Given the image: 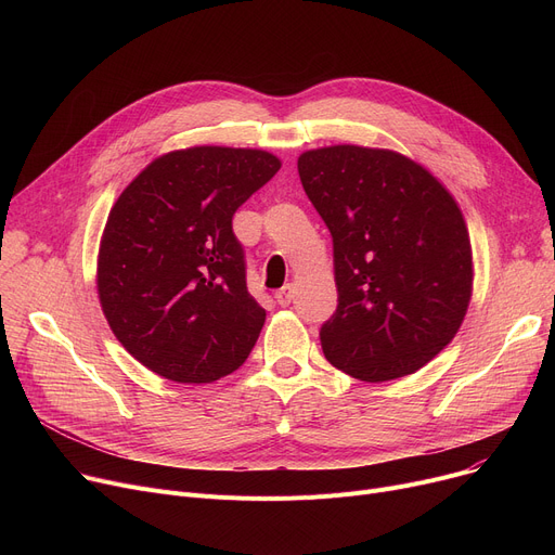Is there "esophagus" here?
<instances>
[{
  "instance_id": "1",
  "label": "esophagus",
  "mask_w": 555,
  "mask_h": 555,
  "mask_svg": "<svg viewBox=\"0 0 555 555\" xmlns=\"http://www.w3.org/2000/svg\"><path fill=\"white\" fill-rule=\"evenodd\" d=\"M293 297H295V285H293V283L283 285L281 289H276V295H274V299H276L279 306H287L289 301H293Z\"/></svg>"
}]
</instances>
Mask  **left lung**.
I'll return each mask as SVG.
<instances>
[{
    "instance_id": "obj_1",
    "label": "left lung",
    "mask_w": 555,
    "mask_h": 555,
    "mask_svg": "<svg viewBox=\"0 0 555 555\" xmlns=\"http://www.w3.org/2000/svg\"><path fill=\"white\" fill-rule=\"evenodd\" d=\"M333 236L337 310L319 331L326 360L362 383L398 380L452 341L473 297V247L456 199L385 149L328 145L299 162Z\"/></svg>"
}]
</instances>
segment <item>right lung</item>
I'll use <instances>...</instances> for the list:
<instances>
[{"mask_svg":"<svg viewBox=\"0 0 555 555\" xmlns=\"http://www.w3.org/2000/svg\"><path fill=\"white\" fill-rule=\"evenodd\" d=\"M279 168L266 151L195 145L151 162L114 202L101 308L126 351L166 380L214 383L251 353L266 310L247 293L231 218Z\"/></svg>","mask_w":555,"mask_h":555,"instance_id":"1","label":"right lung"}]
</instances>
